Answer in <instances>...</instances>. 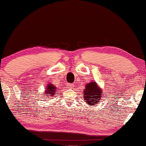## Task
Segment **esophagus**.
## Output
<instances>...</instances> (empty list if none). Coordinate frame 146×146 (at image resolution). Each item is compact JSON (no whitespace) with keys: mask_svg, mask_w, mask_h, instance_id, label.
I'll list each match as a JSON object with an SVG mask.
<instances>
[{"mask_svg":"<svg viewBox=\"0 0 146 146\" xmlns=\"http://www.w3.org/2000/svg\"><path fill=\"white\" fill-rule=\"evenodd\" d=\"M67 86L70 88H72L74 87V84H68Z\"/></svg>","mask_w":146,"mask_h":146,"instance_id":"esophagus-1","label":"esophagus"}]
</instances>
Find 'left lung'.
<instances>
[{
    "label": "left lung",
    "mask_w": 146,
    "mask_h": 146,
    "mask_svg": "<svg viewBox=\"0 0 146 146\" xmlns=\"http://www.w3.org/2000/svg\"><path fill=\"white\" fill-rule=\"evenodd\" d=\"M86 88L84 90V100L90 106L96 105L102 100V89H101L96 82L88 83L85 86Z\"/></svg>",
    "instance_id": "8db88e82"
}]
</instances>
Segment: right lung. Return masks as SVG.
Listing matches in <instances>:
<instances>
[{"instance_id":"obj_1","label":"right lung","mask_w":146,"mask_h":146,"mask_svg":"<svg viewBox=\"0 0 146 146\" xmlns=\"http://www.w3.org/2000/svg\"><path fill=\"white\" fill-rule=\"evenodd\" d=\"M56 90L57 88L55 87L52 84L48 83L46 86L45 92H44V94L42 95H44V96L46 97L47 98H48L50 97H53L54 96L55 93L56 92Z\"/></svg>"}]
</instances>
